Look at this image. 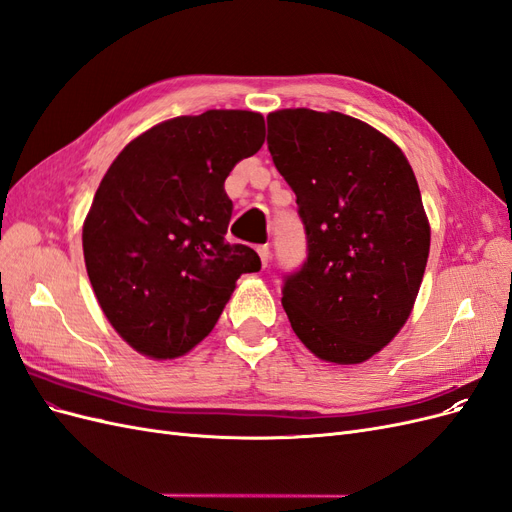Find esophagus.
<instances>
[{"label":"esophagus","mask_w":512,"mask_h":512,"mask_svg":"<svg viewBox=\"0 0 512 512\" xmlns=\"http://www.w3.org/2000/svg\"><path fill=\"white\" fill-rule=\"evenodd\" d=\"M258 256H260L262 267H267V265H269V260H271V250H269V245H260V247H258Z\"/></svg>","instance_id":"1"}]
</instances>
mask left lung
<instances>
[{"instance_id":"1","label":"left lung","mask_w":512,"mask_h":512,"mask_svg":"<svg viewBox=\"0 0 512 512\" xmlns=\"http://www.w3.org/2000/svg\"><path fill=\"white\" fill-rule=\"evenodd\" d=\"M267 145L297 194L307 260L286 275L290 327L318 359L356 365L404 327L429 256V222L401 149L344 113H269Z\"/></svg>"}]
</instances>
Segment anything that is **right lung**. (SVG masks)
I'll return each instance as SVG.
<instances>
[{"instance_id":"right-lung-1","label":"right lung","mask_w":512,"mask_h":512,"mask_svg":"<svg viewBox=\"0 0 512 512\" xmlns=\"http://www.w3.org/2000/svg\"><path fill=\"white\" fill-rule=\"evenodd\" d=\"M265 143V117L207 111L158 123L123 147L83 224L89 282L113 329L151 359L211 333L252 247L226 243L230 170Z\"/></svg>"}]
</instances>
